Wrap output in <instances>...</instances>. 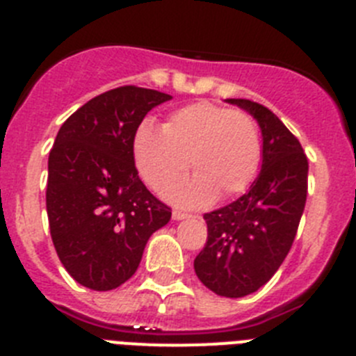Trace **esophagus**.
Returning a JSON list of instances; mask_svg holds the SVG:
<instances>
[{
	"label": "esophagus",
	"instance_id": "34e87169",
	"mask_svg": "<svg viewBox=\"0 0 356 356\" xmlns=\"http://www.w3.org/2000/svg\"><path fill=\"white\" fill-rule=\"evenodd\" d=\"M188 217H191V213L188 212H184V210H172V219H176V221L188 219Z\"/></svg>",
	"mask_w": 356,
	"mask_h": 356
}]
</instances>
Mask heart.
I'll return each instance as SVG.
<instances>
[{
    "label": "heart",
    "mask_w": 356,
    "mask_h": 356,
    "mask_svg": "<svg viewBox=\"0 0 356 356\" xmlns=\"http://www.w3.org/2000/svg\"><path fill=\"white\" fill-rule=\"evenodd\" d=\"M134 159L147 187L160 193L187 172V184L168 188L176 203L203 205L246 191L259 172L262 137L254 118L244 110L196 102L172 112L162 130L143 122L134 139Z\"/></svg>",
    "instance_id": "1"
}]
</instances>
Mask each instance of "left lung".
Masks as SVG:
<instances>
[{
	"instance_id": "obj_1",
	"label": "left lung",
	"mask_w": 356,
	"mask_h": 356,
	"mask_svg": "<svg viewBox=\"0 0 356 356\" xmlns=\"http://www.w3.org/2000/svg\"><path fill=\"white\" fill-rule=\"evenodd\" d=\"M226 102L259 121L262 171L246 194L203 216L209 235L194 271L217 296L242 298L266 285L291 251L307 203L308 160L300 140L267 106Z\"/></svg>"
}]
</instances>
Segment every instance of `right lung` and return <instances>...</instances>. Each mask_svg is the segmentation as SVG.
I'll return each instance as SVG.
<instances>
[{"mask_svg": "<svg viewBox=\"0 0 356 356\" xmlns=\"http://www.w3.org/2000/svg\"><path fill=\"white\" fill-rule=\"evenodd\" d=\"M165 92L124 85L69 115L49 151V232L65 271L83 287L112 291L135 275L146 242L171 219L135 168V131Z\"/></svg>", "mask_w": 356, "mask_h": 356, "instance_id": "obj_1", "label": "right lung"}]
</instances>
